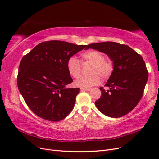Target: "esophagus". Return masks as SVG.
I'll use <instances>...</instances> for the list:
<instances>
[{"mask_svg":"<svg viewBox=\"0 0 159 159\" xmlns=\"http://www.w3.org/2000/svg\"><path fill=\"white\" fill-rule=\"evenodd\" d=\"M81 91H89L91 90V89L89 88H81Z\"/></svg>","mask_w":159,"mask_h":159,"instance_id":"1","label":"esophagus"}]
</instances>
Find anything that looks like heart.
Masks as SVG:
<instances>
[{
    "label": "heart",
    "mask_w": 159,
    "mask_h": 159,
    "mask_svg": "<svg viewBox=\"0 0 159 159\" xmlns=\"http://www.w3.org/2000/svg\"><path fill=\"white\" fill-rule=\"evenodd\" d=\"M82 62L91 63L89 73L87 76H81L74 82L76 87L88 88L100 83L99 75L103 79H107L111 74L113 70L112 61L108 58H104L102 52L95 50H90L83 52L80 55ZM67 70L69 74L73 78H78L81 73V64L78 59L70 57L67 61Z\"/></svg>",
    "instance_id": "heart-1"
}]
</instances>
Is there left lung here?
Listing matches in <instances>:
<instances>
[{"label":"left lung","instance_id":"8db88e82","mask_svg":"<svg viewBox=\"0 0 159 159\" xmlns=\"http://www.w3.org/2000/svg\"><path fill=\"white\" fill-rule=\"evenodd\" d=\"M106 54L113 61V70L102 95L95 104L106 116L118 118L132 111L141 99L148 80V71L143 57L129 46L114 42L89 44Z\"/></svg>","mask_w":159,"mask_h":159}]
</instances>
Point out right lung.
I'll list each match as a JSON object with an SVG mask.
<instances>
[{
	"mask_svg": "<svg viewBox=\"0 0 159 159\" xmlns=\"http://www.w3.org/2000/svg\"><path fill=\"white\" fill-rule=\"evenodd\" d=\"M83 49H87V46L52 40L38 44L22 57L18 88L28 106L38 117L59 121L73 109L80 89L66 88L73 81L66 64Z\"/></svg>",
	"mask_w": 159,
	"mask_h": 159,
	"instance_id": "1",
	"label": "right lung"
}]
</instances>
